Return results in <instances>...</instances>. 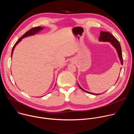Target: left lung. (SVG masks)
<instances>
[{"instance_id": "obj_1", "label": "left lung", "mask_w": 134, "mask_h": 134, "mask_svg": "<svg viewBox=\"0 0 134 134\" xmlns=\"http://www.w3.org/2000/svg\"><path fill=\"white\" fill-rule=\"evenodd\" d=\"M99 40L100 41H108L110 42L114 47H115L117 50L118 55L120 58V62H121V64L123 65V59H122V51H121V48L120 44L119 42L118 41V40L116 39V38L114 37L112 34H111L110 33L108 32H104V31H101L100 32V35L99 36ZM119 79V78H118ZM80 88L83 91H85V92H87L88 93L90 94H95V95H99L100 94H94L92 93H90L89 92H87L86 91H85L83 90L82 88L80 87V86L79 85Z\"/></svg>"}]
</instances>
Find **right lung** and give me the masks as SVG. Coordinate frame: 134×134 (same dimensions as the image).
I'll use <instances>...</instances> for the list:
<instances>
[{
	"label": "right lung",
	"instance_id": "right-lung-1",
	"mask_svg": "<svg viewBox=\"0 0 134 134\" xmlns=\"http://www.w3.org/2000/svg\"><path fill=\"white\" fill-rule=\"evenodd\" d=\"M43 29V27H41V26H37V27H33L31 29H30V30H29L28 31H27L24 35H23L21 37H20V39H18V40L15 43V44H14V46H13V49H12V54H11V56L12 57V54H13V51H14V49L16 46V45L19 42H20L22 39H23V38L25 37H26L27 36H30V35H34L35 33H37V32H39L40 30H42Z\"/></svg>",
	"mask_w": 134,
	"mask_h": 134
}]
</instances>
